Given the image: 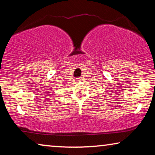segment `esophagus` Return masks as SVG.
<instances>
[{
  "instance_id": "1",
  "label": "esophagus",
  "mask_w": 155,
  "mask_h": 155,
  "mask_svg": "<svg viewBox=\"0 0 155 155\" xmlns=\"http://www.w3.org/2000/svg\"><path fill=\"white\" fill-rule=\"evenodd\" d=\"M76 81H81V78H77V80Z\"/></svg>"
}]
</instances>
